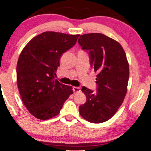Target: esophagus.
Instances as JSON below:
<instances>
[{"mask_svg":"<svg viewBox=\"0 0 151 151\" xmlns=\"http://www.w3.org/2000/svg\"><path fill=\"white\" fill-rule=\"evenodd\" d=\"M80 87H78V86H74L73 87V92L75 93H78L80 91Z\"/></svg>","mask_w":151,"mask_h":151,"instance_id":"obj_1","label":"esophagus"}]
</instances>
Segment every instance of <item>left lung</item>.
<instances>
[{"mask_svg":"<svg viewBox=\"0 0 151 151\" xmlns=\"http://www.w3.org/2000/svg\"><path fill=\"white\" fill-rule=\"evenodd\" d=\"M78 43L89 51L91 66L98 73V91L85 86L82 88L86 102L80 106V114L89 122H104L115 114L127 94L129 78L127 55L118 42L100 33L81 35Z\"/></svg>","mask_w":151,"mask_h":151,"instance_id":"left-lung-1","label":"left lung"}]
</instances>
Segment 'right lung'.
Instances as JSON below:
<instances>
[{"instance_id": "1", "label": "right lung", "mask_w": 151, "mask_h": 151, "mask_svg": "<svg viewBox=\"0 0 151 151\" xmlns=\"http://www.w3.org/2000/svg\"><path fill=\"white\" fill-rule=\"evenodd\" d=\"M80 35L45 32L33 38L20 53L17 84L24 106L37 119L59 114L73 88L55 80L62 54L74 46Z\"/></svg>"}]
</instances>
